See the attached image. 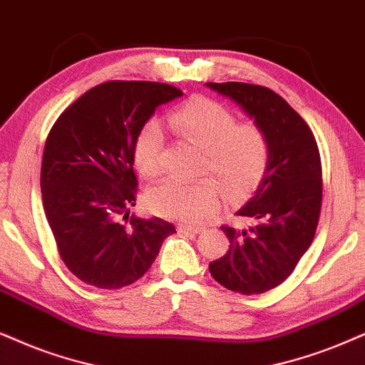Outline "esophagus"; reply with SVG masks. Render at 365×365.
<instances>
[{
    "label": "esophagus",
    "instance_id": "obj_1",
    "mask_svg": "<svg viewBox=\"0 0 365 365\" xmlns=\"http://www.w3.org/2000/svg\"><path fill=\"white\" fill-rule=\"evenodd\" d=\"M205 227H190V225H185V224H180L178 225V232L182 234H200L204 232Z\"/></svg>",
    "mask_w": 365,
    "mask_h": 365
}]
</instances>
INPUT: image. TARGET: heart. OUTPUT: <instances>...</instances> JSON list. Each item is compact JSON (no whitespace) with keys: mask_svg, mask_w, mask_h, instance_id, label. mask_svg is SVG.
<instances>
[{"mask_svg":"<svg viewBox=\"0 0 365 365\" xmlns=\"http://www.w3.org/2000/svg\"><path fill=\"white\" fill-rule=\"evenodd\" d=\"M168 126L183 141L204 153L202 173L215 180L183 183L163 180L146 193V207L156 215L197 224L215 214L220 190L236 200L259 187L271 160L266 131L256 123H239L224 104L207 98L187 101L170 114ZM163 135L155 123L141 129L135 143V165L143 177L160 172Z\"/></svg>","mask_w":365,"mask_h":365,"instance_id":"b5f03b06","label":"heart"}]
</instances>
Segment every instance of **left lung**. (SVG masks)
Masks as SVG:
<instances>
[{
  "mask_svg": "<svg viewBox=\"0 0 365 365\" xmlns=\"http://www.w3.org/2000/svg\"><path fill=\"white\" fill-rule=\"evenodd\" d=\"M266 131L271 160L255 197L237 212L247 229L222 225L229 251L212 261L217 283L241 294H259L283 283L315 237L322 209V161L305 119L281 96L246 82H209Z\"/></svg>",
  "mask_w": 365,
  "mask_h": 365,
  "instance_id": "8db88e82",
  "label": "left lung"
}]
</instances>
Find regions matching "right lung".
<instances>
[{
	"instance_id": "add662e5",
	"label": "right lung",
	"mask_w": 365,
	"mask_h": 365,
	"mask_svg": "<svg viewBox=\"0 0 365 365\" xmlns=\"http://www.w3.org/2000/svg\"><path fill=\"white\" fill-rule=\"evenodd\" d=\"M177 87L109 81L81 96L50 129L41 160L43 209L58 255L84 283L119 289L150 269L165 237L160 219L129 215L136 204L135 143L158 106L180 98Z\"/></svg>"
}]
</instances>
